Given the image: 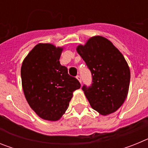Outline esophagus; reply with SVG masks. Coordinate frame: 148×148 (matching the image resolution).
Listing matches in <instances>:
<instances>
[{
	"mask_svg": "<svg viewBox=\"0 0 148 148\" xmlns=\"http://www.w3.org/2000/svg\"><path fill=\"white\" fill-rule=\"evenodd\" d=\"M76 78H77V79H78V81H79V82H80V83L82 84V78H81L80 75H77Z\"/></svg>",
	"mask_w": 148,
	"mask_h": 148,
	"instance_id": "esophagus-1",
	"label": "esophagus"
}]
</instances>
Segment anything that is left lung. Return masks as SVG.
<instances>
[{"mask_svg": "<svg viewBox=\"0 0 148 148\" xmlns=\"http://www.w3.org/2000/svg\"><path fill=\"white\" fill-rule=\"evenodd\" d=\"M76 50L92 73V84L82 90L92 109L101 115L114 113L127 96L130 68L123 55L108 39L90 38Z\"/></svg>", "mask_w": 148, "mask_h": 148, "instance_id": "left-lung-1", "label": "left lung"}]
</instances>
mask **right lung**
Segmentation results:
<instances>
[{"instance_id": "add662e5", "label": "right lung", "mask_w": 148, "mask_h": 148, "mask_svg": "<svg viewBox=\"0 0 148 148\" xmlns=\"http://www.w3.org/2000/svg\"><path fill=\"white\" fill-rule=\"evenodd\" d=\"M62 47L38 44L22 63L21 75L30 108L43 119L58 121L64 114L73 92L81 87L76 78L60 64Z\"/></svg>"}]
</instances>
